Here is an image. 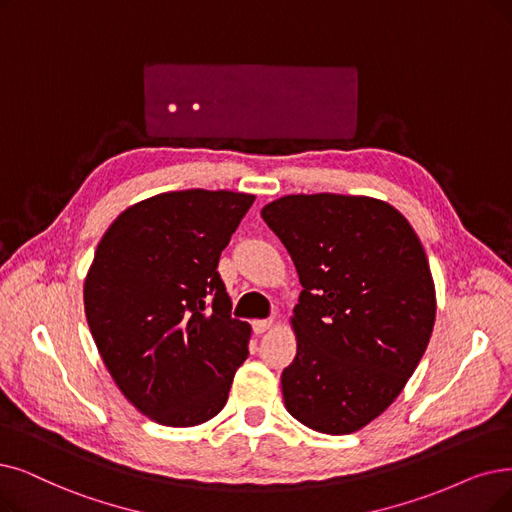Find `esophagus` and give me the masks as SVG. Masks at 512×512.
<instances>
[{
	"mask_svg": "<svg viewBox=\"0 0 512 512\" xmlns=\"http://www.w3.org/2000/svg\"><path fill=\"white\" fill-rule=\"evenodd\" d=\"M273 327V319H254L252 321V330H254V334H264V332H269Z\"/></svg>",
	"mask_w": 512,
	"mask_h": 512,
	"instance_id": "34e87169",
	"label": "esophagus"
}]
</instances>
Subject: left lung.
<instances>
[{
    "label": "left lung",
    "mask_w": 512,
    "mask_h": 512,
    "mask_svg": "<svg viewBox=\"0 0 512 512\" xmlns=\"http://www.w3.org/2000/svg\"><path fill=\"white\" fill-rule=\"evenodd\" d=\"M260 214L302 283L285 407L313 431L355 433L399 397L431 340L437 302L422 243L372 197L288 195Z\"/></svg>",
    "instance_id": "1"
}]
</instances>
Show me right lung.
<instances>
[{"mask_svg": "<svg viewBox=\"0 0 512 512\" xmlns=\"http://www.w3.org/2000/svg\"><path fill=\"white\" fill-rule=\"evenodd\" d=\"M233 191L161 193L121 212L84 285L92 338L119 391L163 426H195L229 399L252 327L231 315L218 260L252 208Z\"/></svg>", "mask_w": 512, "mask_h": 512, "instance_id": "right-lung-1", "label": "right lung"}]
</instances>
